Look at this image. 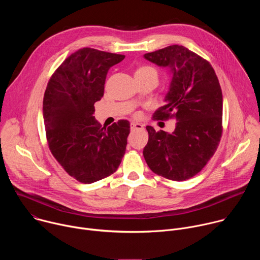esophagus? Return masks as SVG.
<instances>
[{
    "instance_id": "esophagus-1",
    "label": "esophagus",
    "mask_w": 260,
    "mask_h": 260,
    "mask_svg": "<svg viewBox=\"0 0 260 260\" xmlns=\"http://www.w3.org/2000/svg\"><path fill=\"white\" fill-rule=\"evenodd\" d=\"M131 128H132V131H141V129L144 128V125L142 123L132 122L131 123Z\"/></svg>"
}]
</instances>
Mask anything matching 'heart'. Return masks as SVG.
<instances>
[{"label":"heart","instance_id":"obj_1","mask_svg":"<svg viewBox=\"0 0 260 260\" xmlns=\"http://www.w3.org/2000/svg\"><path fill=\"white\" fill-rule=\"evenodd\" d=\"M147 72H155L151 67H141L140 69L137 70L136 74L138 73H147Z\"/></svg>","mask_w":260,"mask_h":260}]
</instances>
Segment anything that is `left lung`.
Returning <instances> with one entry per match:
<instances>
[{"label": "left lung", "mask_w": 260, "mask_h": 260, "mask_svg": "<svg viewBox=\"0 0 260 260\" xmlns=\"http://www.w3.org/2000/svg\"><path fill=\"white\" fill-rule=\"evenodd\" d=\"M144 58L167 68L171 75L166 104L153 113V119L173 117L177 121L173 133L146 126L149 139L144 158L159 176L190 179L213 156L221 138L223 100L216 73L206 59L180 45L146 53Z\"/></svg>", "instance_id": "obj_1"}]
</instances>
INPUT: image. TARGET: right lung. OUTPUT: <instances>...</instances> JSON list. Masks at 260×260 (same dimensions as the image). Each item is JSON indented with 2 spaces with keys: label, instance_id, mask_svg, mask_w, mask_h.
Returning <instances> with one entry per match:
<instances>
[{
  "label": "right lung",
  "instance_id": "add662e5",
  "mask_svg": "<svg viewBox=\"0 0 260 260\" xmlns=\"http://www.w3.org/2000/svg\"><path fill=\"white\" fill-rule=\"evenodd\" d=\"M124 57L79 49L63 60L45 90L43 118L49 149L70 176L84 184L113 174L126 149L129 122L119 120L106 129L93 116L109 69Z\"/></svg>",
  "mask_w": 260,
  "mask_h": 260
}]
</instances>
